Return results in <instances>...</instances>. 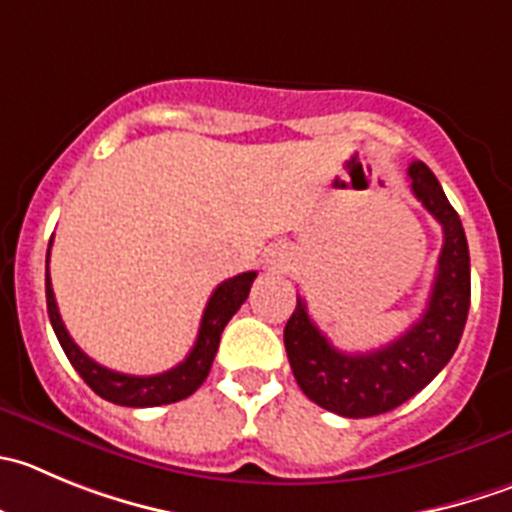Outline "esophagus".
Instances as JSON below:
<instances>
[{
    "label": "esophagus",
    "instance_id": "esophagus-1",
    "mask_svg": "<svg viewBox=\"0 0 512 512\" xmlns=\"http://www.w3.org/2000/svg\"><path fill=\"white\" fill-rule=\"evenodd\" d=\"M266 264H269L271 269H289V256L276 248V251H271L269 256H266Z\"/></svg>",
    "mask_w": 512,
    "mask_h": 512
}]
</instances>
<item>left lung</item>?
Listing matches in <instances>:
<instances>
[{"label": "left lung", "instance_id": "left-lung-1", "mask_svg": "<svg viewBox=\"0 0 512 512\" xmlns=\"http://www.w3.org/2000/svg\"><path fill=\"white\" fill-rule=\"evenodd\" d=\"M412 193L442 226L435 284L420 319L394 342L372 352H339L311 321L306 301L286 321L284 344L301 392L342 417H374L394 410L442 372L460 344L470 309V251L460 216L425 163L410 165Z\"/></svg>", "mask_w": 512, "mask_h": 512}]
</instances>
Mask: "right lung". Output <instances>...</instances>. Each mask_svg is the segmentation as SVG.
<instances>
[{
  "label": "right lung",
  "instance_id": "1",
  "mask_svg": "<svg viewBox=\"0 0 512 512\" xmlns=\"http://www.w3.org/2000/svg\"><path fill=\"white\" fill-rule=\"evenodd\" d=\"M47 264H50V248H47ZM253 279H256V271H246V274H238L233 276V279L223 281V284L213 291L211 299H208L206 311H203L201 319V329H198V337L191 354H188L178 367L168 369V372L163 374H153V377H135V374L113 372V369L102 367L95 359L87 357V354L72 342L70 332H67L65 324H62L60 311H57L50 269L45 271L47 314H50L52 329H55L57 339H60V347L65 349L70 364L77 369V374L85 379L87 387H90L92 392L100 394L107 402H113V405L123 407L170 405V402L191 397V394L206 382L213 359H216L223 329H226V324L231 321V316L241 309L243 301L248 299Z\"/></svg>",
  "mask_w": 512,
  "mask_h": 512
}]
</instances>
